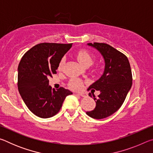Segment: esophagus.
Masks as SVG:
<instances>
[{
  "mask_svg": "<svg viewBox=\"0 0 153 153\" xmlns=\"http://www.w3.org/2000/svg\"><path fill=\"white\" fill-rule=\"evenodd\" d=\"M76 94L78 95V96H80V97H86V94H85V93H83V92L77 93V94Z\"/></svg>",
  "mask_w": 153,
  "mask_h": 153,
  "instance_id": "1",
  "label": "esophagus"
}]
</instances>
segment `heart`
Segmentation results:
<instances>
[{
    "mask_svg": "<svg viewBox=\"0 0 153 153\" xmlns=\"http://www.w3.org/2000/svg\"><path fill=\"white\" fill-rule=\"evenodd\" d=\"M77 59L80 63L84 66L90 65L94 61V56L87 50H81L77 53ZM62 67V63L59 65V69L60 70ZM83 83L80 79L74 78L69 82V86L73 90H79L82 88Z\"/></svg>",
    "mask_w": 153,
    "mask_h": 153,
    "instance_id": "b5f03b06",
    "label": "heart"
}]
</instances>
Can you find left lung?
<instances>
[{"mask_svg":"<svg viewBox=\"0 0 153 153\" xmlns=\"http://www.w3.org/2000/svg\"><path fill=\"white\" fill-rule=\"evenodd\" d=\"M88 45L100 52L105 63L102 76L88 89L91 90L97 105L94 110L86 114L100 120L113 115L121 107L132 85V75L128 57L117 49L105 43H88ZM95 89L101 92L98 98L94 94ZM88 95L92 97L90 92Z\"/></svg>","mask_w":153,"mask_h":153,"instance_id":"obj_1","label":"left lung"}]
</instances>
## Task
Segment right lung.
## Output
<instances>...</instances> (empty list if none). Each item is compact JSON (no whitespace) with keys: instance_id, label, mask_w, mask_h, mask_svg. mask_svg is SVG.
Instances as JSON below:
<instances>
[{"instance_id":"add662e5","label":"right lung","mask_w":153,"mask_h":153,"mask_svg":"<svg viewBox=\"0 0 153 153\" xmlns=\"http://www.w3.org/2000/svg\"><path fill=\"white\" fill-rule=\"evenodd\" d=\"M71 44L40 43L24 54L18 66V90L31 112L41 118L55 115L69 90L61 87L55 90L49 86L48 78L56 74L61 59Z\"/></svg>"}]
</instances>
